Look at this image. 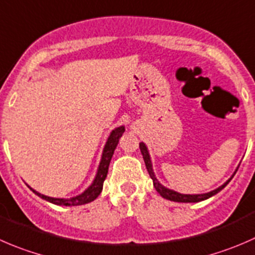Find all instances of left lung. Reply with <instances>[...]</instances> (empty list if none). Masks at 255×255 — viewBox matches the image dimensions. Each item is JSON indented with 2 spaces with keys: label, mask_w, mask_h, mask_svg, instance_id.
Returning a JSON list of instances; mask_svg holds the SVG:
<instances>
[{
  "label": "left lung",
  "mask_w": 255,
  "mask_h": 255,
  "mask_svg": "<svg viewBox=\"0 0 255 255\" xmlns=\"http://www.w3.org/2000/svg\"><path fill=\"white\" fill-rule=\"evenodd\" d=\"M140 150H141V153H142V157H143V161H145V165H146V168H147L148 175H150L151 180H152V182H153V187H155V188H156V191H157V192L160 193L161 197L166 198V200L173 201V202L195 203V202H201V201L207 200V198L212 197V196L217 195V193H218L219 191L223 190V188L226 187L227 185H228L229 181H231L232 178H233V176L236 175L237 170H238V168H237V170L234 171L233 175L231 176V178H228V180H227L226 182L223 183V185L219 186V187H218V188H216V190L211 191V192L200 193V195H185V193L176 192V191L170 190V188H167V187H165V186H163V185H161V183L158 182L157 178H156L155 172H153L152 162H151V157H150V153H148L147 146H146L145 143H143V142H140Z\"/></svg>",
  "instance_id": "obj_1"
}]
</instances>
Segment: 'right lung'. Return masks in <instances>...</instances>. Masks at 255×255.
<instances>
[{
    "instance_id": "obj_1",
    "label": "right lung",
    "mask_w": 255,
    "mask_h": 255,
    "mask_svg": "<svg viewBox=\"0 0 255 255\" xmlns=\"http://www.w3.org/2000/svg\"><path fill=\"white\" fill-rule=\"evenodd\" d=\"M125 131V127H119L115 128L114 130L110 132L109 137H108L107 142H105L104 148H103V153H102V158H100L99 166H98L97 170V175H95L94 180H93L92 185L82 192L80 195L74 196V197L70 198H55V197H49V196L42 195V193L37 192L36 190H33L32 187L31 191L33 193H36L38 197L43 198V200L48 201V202L53 203V205L57 206H80V205H85V203L93 202L98 196L100 195L103 190V183H104L105 178H107L108 175V170H109V165L110 161H112L113 155H114V151L117 148L118 143H119V138L122 137L123 133Z\"/></svg>"
}]
</instances>
